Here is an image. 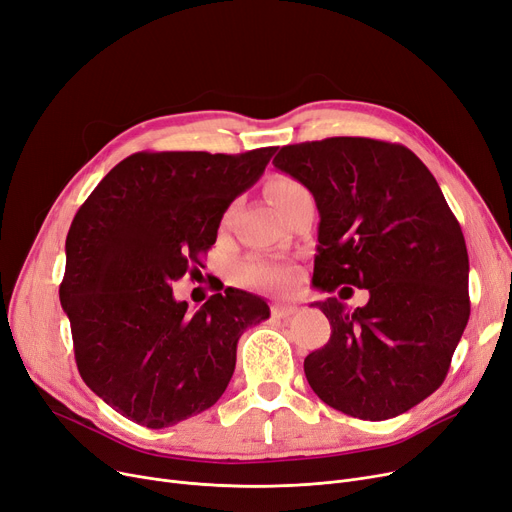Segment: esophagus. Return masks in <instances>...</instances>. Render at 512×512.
Returning <instances> with one entry per match:
<instances>
[{
	"label": "esophagus",
	"instance_id": "obj_1",
	"mask_svg": "<svg viewBox=\"0 0 512 512\" xmlns=\"http://www.w3.org/2000/svg\"><path fill=\"white\" fill-rule=\"evenodd\" d=\"M297 311V305L295 303H288V301H274L272 303V316L274 318H286L291 316Z\"/></svg>",
	"mask_w": 512,
	"mask_h": 512
}]
</instances>
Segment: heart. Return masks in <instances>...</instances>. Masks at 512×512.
Listing matches in <instances>:
<instances>
[{
    "label": "heart",
    "mask_w": 512,
    "mask_h": 512,
    "mask_svg": "<svg viewBox=\"0 0 512 512\" xmlns=\"http://www.w3.org/2000/svg\"><path fill=\"white\" fill-rule=\"evenodd\" d=\"M303 190L305 188L297 180H293V177H286V175H278L268 184V194L276 207H280L282 203L288 201V198H293L295 194H299ZM238 276L244 284H249V286L280 288L288 282L291 272H288L284 263H278V261L251 259V261L240 265Z\"/></svg>",
    "instance_id": "b5f03b06"
}]
</instances>
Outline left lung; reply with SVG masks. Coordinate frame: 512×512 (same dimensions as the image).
Segmentation results:
<instances>
[{"instance_id":"obj_1","label":"left lung","mask_w":512,"mask_h":512,"mask_svg":"<svg viewBox=\"0 0 512 512\" xmlns=\"http://www.w3.org/2000/svg\"><path fill=\"white\" fill-rule=\"evenodd\" d=\"M274 167L316 198L314 286L371 295L355 310L316 303L330 339L305 358L309 387L362 420L408 412L446 381L471 316L469 253L437 180L406 146L372 138L288 144Z\"/></svg>"}]
</instances>
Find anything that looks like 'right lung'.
Here are the masks:
<instances>
[{"label":"right lung","instance_id":"1","mask_svg":"<svg viewBox=\"0 0 512 512\" xmlns=\"http://www.w3.org/2000/svg\"><path fill=\"white\" fill-rule=\"evenodd\" d=\"M274 152H136L106 173L73 219L60 303L77 368L110 408L142 427H173L211 408L234 374L240 335L270 318L268 303L236 288L190 316L171 284L203 268L221 217Z\"/></svg>","mask_w":512,"mask_h":512}]
</instances>
